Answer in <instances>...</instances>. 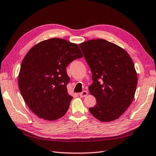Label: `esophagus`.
Returning <instances> with one entry per match:
<instances>
[{"label": "esophagus", "mask_w": 156, "mask_h": 156, "mask_svg": "<svg viewBox=\"0 0 156 156\" xmlns=\"http://www.w3.org/2000/svg\"><path fill=\"white\" fill-rule=\"evenodd\" d=\"M87 94H88V92H87V90H84V91H82V92L79 93V95H80V97H86V96L87 95Z\"/></svg>", "instance_id": "obj_1"}]
</instances>
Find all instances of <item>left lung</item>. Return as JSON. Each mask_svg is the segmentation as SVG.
<instances>
[{
  "mask_svg": "<svg viewBox=\"0 0 156 156\" xmlns=\"http://www.w3.org/2000/svg\"><path fill=\"white\" fill-rule=\"evenodd\" d=\"M79 47L92 72L88 90L97 104L89 108L90 114L102 122L116 120L135 94L137 75L132 59L123 48L103 39L82 42Z\"/></svg>",
  "mask_w": 156,
  "mask_h": 156,
  "instance_id": "obj_1",
  "label": "left lung"
}]
</instances>
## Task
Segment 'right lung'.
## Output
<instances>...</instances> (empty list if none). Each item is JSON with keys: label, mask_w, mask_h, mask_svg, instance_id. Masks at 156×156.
Returning <instances> with one entry per match:
<instances>
[{"label": "right lung", "mask_w": 156, "mask_h": 156, "mask_svg": "<svg viewBox=\"0 0 156 156\" xmlns=\"http://www.w3.org/2000/svg\"><path fill=\"white\" fill-rule=\"evenodd\" d=\"M83 57L77 44L54 38L30 49L21 63L18 85L27 105L39 118L55 120L68 110L73 97L66 67Z\"/></svg>", "instance_id": "right-lung-1"}]
</instances>
